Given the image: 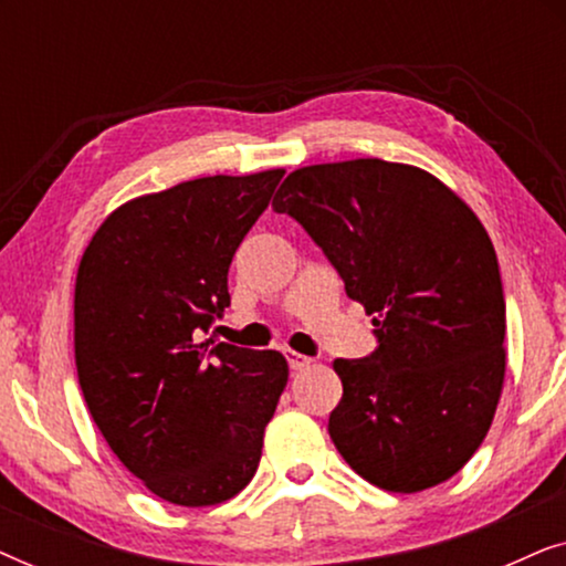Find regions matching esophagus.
Here are the masks:
<instances>
[{
	"label": "esophagus",
	"mask_w": 566,
	"mask_h": 566,
	"mask_svg": "<svg viewBox=\"0 0 566 566\" xmlns=\"http://www.w3.org/2000/svg\"><path fill=\"white\" fill-rule=\"evenodd\" d=\"M285 358H289L291 370H304V368H308L314 363L312 358H308V355L296 353V350H285Z\"/></svg>",
	"instance_id": "1"
}]
</instances>
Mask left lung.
<instances>
[{
  "mask_svg": "<svg viewBox=\"0 0 566 566\" xmlns=\"http://www.w3.org/2000/svg\"><path fill=\"white\" fill-rule=\"evenodd\" d=\"M273 208L312 234L376 324V353L332 363L339 455L386 492L451 479L482 446L507 368L505 293L482 221L436 175L384 159L301 167Z\"/></svg>",
  "mask_w": 566,
  "mask_h": 566,
  "instance_id": "obj_1",
  "label": "left lung"
}]
</instances>
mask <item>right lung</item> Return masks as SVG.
Segmentation results:
<instances>
[{
    "label": "right lung",
    "mask_w": 566,
    "mask_h": 566,
    "mask_svg": "<svg viewBox=\"0 0 566 566\" xmlns=\"http://www.w3.org/2000/svg\"><path fill=\"white\" fill-rule=\"evenodd\" d=\"M285 169L198 177L115 208L74 285V358L123 467L180 507L250 484L289 381L277 350L198 343L231 304L229 265Z\"/></svg>",
    "instance_id": "add662e5"
}]
</instances>
